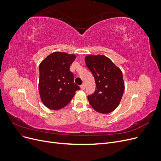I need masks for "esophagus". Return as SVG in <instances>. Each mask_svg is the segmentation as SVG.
I'll list each match as a JSON object with an SVG mask.
<instances>
[{"mask_svg":"<svg viewBox=\"0 0 161 161\" xmlns=\"http://www.w3.org/2000/svg\"><path fill=\"white\" fill-rule=\"evenodd\" d=\"M80 88L82 89V90H84L86 89V86L84 85V84H82V85L80 86Z\"/></svg>","mask_w":161,"mask_h":161,"instance_id":"34e87169","label":"esophagus"}]
</instances>
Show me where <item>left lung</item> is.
Returning <instances> with one entry per match:
<instances>
[{"mask_svg": "<svg viewBox=\"0 0 161 161\" xmlns=\"http://www.w3.org/2000/svg\"><path fill=\"white\" fill-rule=\"evenodd\" d=\"M85 61L96 83L95 92L88 97L89 103L98 113H111L119 106L124 92L122 71L105 55H87Z\"/></svg>", "mask_w": 161, "mask_h": 161, "instance_id": "8db88e82", "label": "left lung"}]
</instances>
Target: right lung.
<instances>
[{
    "label": "right lung",
    "mask_w": 161,
    "mask_h": 161,
    "mask_svg": "<svg viewBox=\"0 0 161 161\" xmlns=\"http://www.w3.org/2000/svg\"><path fill=\"white\" fill-rule=\"evenodd\" d=\"M76 56L55 52L49 55L39 66L38 89L40 99L45 106L53 110L65 107L80 89L74 82L70 66Z\"/></svg>",
    "instance_id": "right-lung-1"
}]
</instances>
